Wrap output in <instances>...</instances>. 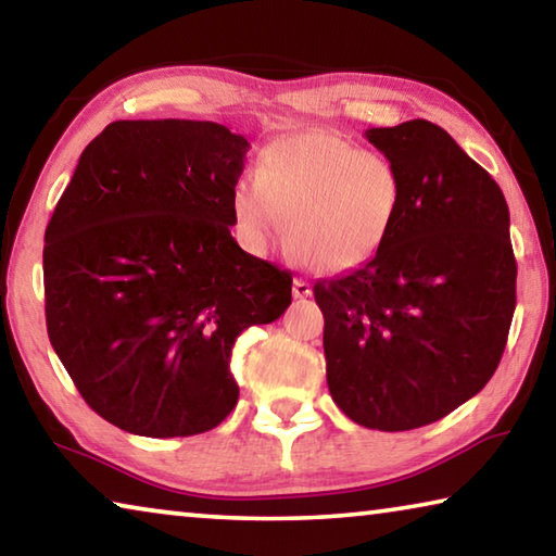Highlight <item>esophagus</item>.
Here are the masks:
<instances>
[{"mask_svg":"<svg viewBox=\"0 0 556 556\" xmlns=\"http://www.w3.org/2000/svg\"><path fill=\"white\" fill-rule=\"evenodd\" d=\"M291 294H294L296 299L312 296V285H308L306 279H294V285H291Z\"/></svg>","mask_w":556,"mask_h":556,"instance_id":"34e87169","label":"esophagus"}]
</instances>
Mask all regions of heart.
<instances>
[{
  "label": "heart",
  "mask_w": 556,
  "mask_h": 556,
  "mask_svg": "<svg viewBox=\"0 0 556 556\" xmlns=\"http://www.w3.org/2000/svg\"><path fill=\"white\" fill-rule=\"evenodd\" d=\"M402 174L388 154L328 129L262 149L255 181L235 186L232 215L250 250L265 252L287 223V248L316 271L363 267L392 238Z\"/></svg>",
  "instance_id": "obj_1"
}]
</instances>
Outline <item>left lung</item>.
<instances>
[{
    "mask_svg": "<svg viewBox=\"0 0 556 556\" xmlns=\"http://www.w3.org/2000/svg\"><path fill=\"white\" fill-rule=\"evenodd\" d=\"M365 137L397 164L402 208L380 255L314 285L326 380L355 425L407 431L468 402L501 363L515 314L510 211L434 122Z\"/></svg>",
    "mask_w": 556,
    "mask_h": 556,
    "instance_id": "left-lung-1",
    "label": "left lung"
}]
</instances>
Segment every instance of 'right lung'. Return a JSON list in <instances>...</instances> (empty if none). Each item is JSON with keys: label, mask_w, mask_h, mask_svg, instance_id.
I'll return each mask as SVG.
<instances>
[{"label": "right lung", "mask_w": 556, "mask_h": 556, "mask_svg": "<svg viewBox=\"0 0 556 556\" xmlns=\"http://www.w3.org/2000/svg\"><path fill=\"white\" fill-rule=\"evenodd\" d=\"M250 142L218 122L117 119L86 147L46 228V328L75 388L129 434L228 417L244 328L291 304V275L230 228Z\"/></svg>", "instance_id": "1"}]
</instances>
